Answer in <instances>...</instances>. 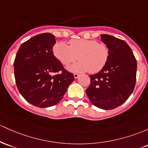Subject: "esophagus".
I'll return each mask as SVG.
<instances>
[{"instance_id": "esophagus-1", "label": "esophagus", "mask_w": 148, "mask_h": 148, "mask_svg": "<svg viewBox=\"0 0 148 148\" xmlns=\"http://www.w3.org/2000/svg\"><path fill=\"white\" fill-rule=\"evenodd\" d=\"M73 75H74V77H75V79H77V77H78L79 76V75L77 74V73H74Z\"/></svg>"}]
</instances>
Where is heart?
Returning a JSON list of instances; mask_svg holds the SVG:
<instances>
[{"label":"heart","instance_id":"heart-1","mask_svg":"<svg viewBox=\"0 0 148 148\" xmlns=\"http://www.w3.org/2000/svg\"><path fill=\"white\" fill-rule=\"evenodd\" d=\"M53 54L63 65L67 66L77 59L79 61L69 66V69L75 72L96 73L105 67L110 57V49L105 43L98 42L95 40L84 38L72 39L69 45L64 42H59L53 47Z\"/></svg>","mask_w":148,"mask_h":148}]
</instances>
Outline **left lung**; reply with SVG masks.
<instances>
[{"instance_id": "left-lung-1", "label": "left lung", "mask_w": 148, "mask_h": 148, "mask_svg": "<svg viewBox=\"0 0 148 148\" xmlns=\"http://www.w3.org/2000/svg\"><path fill=\"white\" fill-rule=\"evenodd\" d=\"M101 40L110 49V57L105 67L89 75L90 85L86 94L92 103L103 110H112L127 100L136 80L137 61L125 41L108 34Z\"/></svg>"}]
</instances>
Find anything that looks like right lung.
I'll return each instance as SVG.
<instances>
[{
  "instance_id": "1",
  "label": "right lung",
  "mask_w": 148,
  "mask_h": 148,
  "mask_svg": "<svg viewBox=\"0 0 148 148\" xmlns=\"http://www.w3.org/2000/svg\"><path fill=\"white\" fill-rule=\"evenodd\" d=\"M55 36L38 34L21 45L14 61L18 90L25 100L39 108L54 106L74 80L53 54Z\"/></svg>"
}]
</instances>
